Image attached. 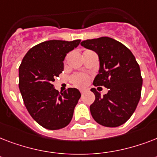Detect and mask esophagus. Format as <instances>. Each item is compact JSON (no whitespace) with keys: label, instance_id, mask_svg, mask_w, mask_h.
Instances as JSON below:
<instances>
[{"label":"esophagus","instance_id":"obj_1","mask_svg":"<svg viewBox=\"0 0 157 157\" xmlns=\"http://www.w3.org/2000/svg\"><path fill=\"white\" fill-rule=\"evenodd\" d=\"M80 92H81V94H83L85 93V92H86V90H81L80 91Z\"/></svg>","mask_w":157,"mask_h":157}]
</instances>
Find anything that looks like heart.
<instances>
[{
	"label": "heart",
	"mask_w": 157,
	"mask_h": 157,
	"mask_svg": "<svg viewBox=\"0 0 157 157\" xmlns=\"http://www.w3.org/2000/svg\"><path fill=\"white\" fill-rule=\"evenodd\" d=\"M70 80L73 86L78 88H84L88 85L90 76L84 73H76L71 76Z\"/></svg>",
	"instance_id": "heart-1"
}]
</instances>
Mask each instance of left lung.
Listing matches in <instances>:
<instances>
[{"label":"left lung","mask_w":157,"mask_h":157,"mask_svg":"<svg viewBox=\"0 0 157 157\" xmlns=\"http://www.w3.org/2000/svg\"><path fill=\"white\" fill-rule=\"evenodd\" d=\"M81 45L95 51L100 61L99 73L93 84L108 89L102 97L95 88V100L90 107L97 123L106 127L121 125L130 118L141 97L143 78L135 57L122 43L103 36L83 40Z\"/></svg>","instance_id":"obj_1"}]
</instances>
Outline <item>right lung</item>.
Wrapping results in <instances>:
<instances>
[{
	"instance_id": "right-lung-1",
	"label": "right lung",
	"mask_w": 157,
	"mask_h": 157,
	"mask_svg": "<svg viewBox=\"0 0 157 157\" xmlns=\"http://www.w3.org/2000/svg\"><path fill=\"white\" fill-rule=\"evenodd\" d=\"M80 42L81 40L41 42L28 50L19 66L18 87L23 103L31 117L45 129L67 126L81 98L77 89L68 88L59 94L53 85L63 71L67 54Z\"/></svg>"
}]
</instances>
